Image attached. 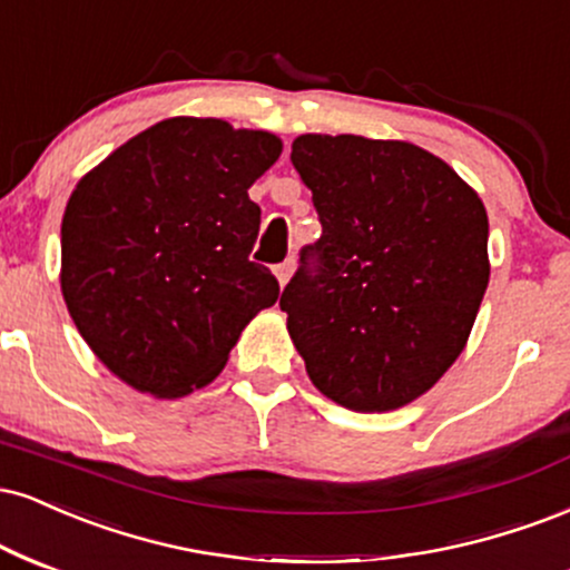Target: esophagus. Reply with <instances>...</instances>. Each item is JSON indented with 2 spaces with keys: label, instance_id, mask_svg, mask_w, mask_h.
<instances>
[{
  "label": "esophagus",
  "instance_id": "34e87169",
  "mask_svg": "<svg viewBox=\"0 0 570 570\" xmlns=\"http://www.w3.org/2000/svg\"><path fill=\"white\" fill-rule=\"evenodd\" d=\"M292 271H294V263H292V259H286V263L276 265V278H278V284H281V286H286V281L292 278Z\"/></svg>",
  "mask_w": 570,
  "mask_h": 570
}]
</instances>
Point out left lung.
I'll return each mask as SVG.
<instances>
[{
	"label": "left lung",
	"mask_w": 570,
	"mask_h": 570,
	"mask_svg": "<svg viewBox=\"0 0 570 570\" xmlns=\"http://www.w3.org/2000/svg\"><path fill=\"white\" fill-rule=\"evenodd\" d=\"M292 164L324 228L281 294L307 376L363 414L406 406L468 345L491 273L483 202L403 140L299 135Z\"/></svg>",
	"instance_id": "left-lung-1"
}]
</instances>
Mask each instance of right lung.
<instances>
[{"mask_svg": "<svg viewBox=\"0 0 570 570\" xmlns=\"http://www.w3.org/2000/svg\"><path fill=\"white\" fill-rule=\"evenodd\" d=\"M281 156L263 129L175 116L116 148L66 204L60 289L92 353L129 387L180 397L223 372L278 299L249 252L252 183Z\"/></svg>", "mask_w": 570, "mask_h": 570, "instance_id": "add662e5", "label": "right lung"}]
</instances>
